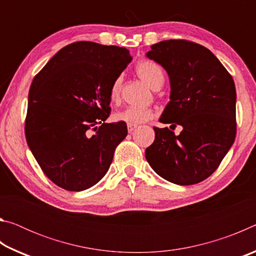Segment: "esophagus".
<instances>
[{"mask_svg":"<svg viewBox=\"0 0 256 256\" xmlns=\"http://www.w3.org/2000/svg\"><path fill=\"white\" fill-rule=\"evenodd\" d=\"M136 128V125H132V124H128V131L131 133V132H133L134 130Z\"/></svg>","mask_w":256,"mask_h":256,"instance_id":"34e87169","label":"esophagus"}]
</instances>
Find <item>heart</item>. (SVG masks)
Segmentation results:
<instances>
[{"label":"heart","mask_w":256,"mask_h":256,"mask_svg":"<svg viewBox=\"0 0 256 256\" xmlns=\"http://www.w3.org/2000/svg\"><path fill=\"white\" fill-rule=\"evenodd\" d=\"M136 74L152 89H159L164 84V71L162 66L152 60H141L136 66ZM122 76H116L110 89V97L112 102L120 100V90H122ZM154 116V112L151 108H136L128 107L115 114V120L118 122L136 125L144 123Z\"/></svg>","instance_id":"obj_1"}]
</instances>
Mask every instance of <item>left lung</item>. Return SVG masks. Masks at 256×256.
Returning a JSON list of instances; mask_svg holds the SVG:
<instances>
[{
    "label": "left lung",
    "mask_w": 256,
    "mask_h": 256,
    "mask_svg": "<svg viewBox=\"0 0 256 256\" xmlns=\"http://www.w3.org/2000/svg\"><path fill=\"white\" fill-rule=\"evenodd\" d=\"M146 58L167 71L170 102L160 122L183 126L178 136L168 128L154 130L146 158L162 178L193 185L219 167L236 136V89L220 60L196 42L164 40L151 46Z\"/></svg>",
    "instance_id": "8db88e82"
}]
</instances>
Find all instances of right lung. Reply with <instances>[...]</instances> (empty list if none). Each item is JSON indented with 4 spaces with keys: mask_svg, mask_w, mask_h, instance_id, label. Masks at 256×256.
I'll list each match as a JSON object with an SVG mask.
<instances>
[{
    "mask_svg": "<svg viewBox=\"0 0 256 256\" xmlns=\"http://www.w3.org/2000/svg\"><path fill=\"white\" fill-rule=\"evenodd\" d=\"M126 48L76 42L60 50L34 78L24 134L42 170L60 188L97 184L128 136L126 123H105L110 89L128 64Z\"/></svg>",
    "mask_w": 256,
    "mask_h": 256,
    "instance_id": "right-lung-1",
    "label": "right lung"
}]
</instances>
